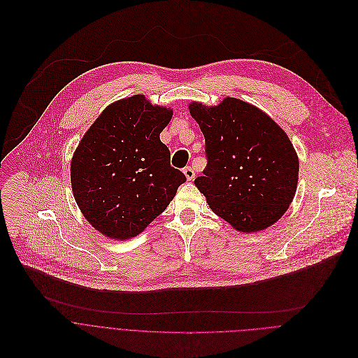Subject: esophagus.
I'll list each match as a JSON object with an SVG mask.
<instances>
[{
	"label": "esophagus",
	"instance_id": "esophagus-1",
	"mask_svg": "<svg viewBox=\"0 0 358 358\" xmlns=\"http://www.w3.org/2000/svg\"><path fill=\"white\" fill-rule=\"evenodd\" d=\"M183 173H185V176H186L187 180H193V179H194V171H193L190 166H186V168L183 169Z\"/></svg>",
	"mask_w": 358,
	"mask_h": 358
}]
</instances>
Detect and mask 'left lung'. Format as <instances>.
Returning a JSON list of instances; mask_svg holds the SVG:
<instances>
[{
  "label": "left lung",
  "mask_w": 358,
  "mask_h": 358,
  "mask_svg": "<svg viewBox=\"0 0 358 358\" xmlns=\"http://www.w3.org/2000/svg\"><path fill=\"white\" fill-rule=\"evenodd\" d=\"M207 165L194 179L210 208L236 230L254 233L278 222L294 200L299 159L291 139L269 115L226 97L216 107L190 103Z\"/></svg>",
  "instance_id": "left-lung-1"
}]
</instances>
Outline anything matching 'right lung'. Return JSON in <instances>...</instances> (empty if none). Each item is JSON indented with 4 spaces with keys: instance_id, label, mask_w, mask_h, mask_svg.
<instances>
[{
    "instance_id": "add662e5",
    "label": "right lung",
    "mask_w": 358,
    "mask_h": 358,
    "mask_svg": "<svg viewBox=\"0 0 358 358\" xmlns=\"http://www.w3.org/2000/svg\"><path fill=\"white\" fill-rule=\"evenodd\" d=\"M172 110L136 94L110 104L71 158L70 180L86 220L106 237L128 240L168 207L186 176L159 139Z\"/></svg>"
}]
</instances>
